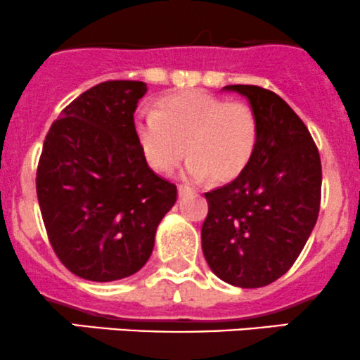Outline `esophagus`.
<instances>
[{"instance_id": "1", "label": "esophagus", "mask_w": 360, "mask_h": 360, "mask_svg": "<svg viewBox=\"0 0 360 360\" xmlns=\"http://www.w3.org/2000/svg\"><path fill=\"white\" fill-rule=\"evenodd\" d=\"M177 193H179V196H186V195H190V193H193V188L188 186V184H179Z\"/></svg>"}]
</instances>
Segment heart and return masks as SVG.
Wrapping results in <instances>:
<instances>
[{"label": "heart", "instance_id": "heart-1", "mask_svg": "<svg viewBox=\"0 0 360 360\" xmlns=\"http://www.w3.org/2000/svg\"><path fill=\"white\" fill-rule=\"evenodd\" d=\"M134 129L146 160L170 172L188 151L184 176L215 181L236 177L248 165L259 138L255 112L202 89L162 98L157 112L138 113Z\"/></svg>", "mask_w": 360, "mask_h": 360}]
</instances>
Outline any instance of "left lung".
Returning a JSON list of instances; mask_svg holds the SVG:
<instances>
[{
	"label": "left lung",
	"instance_id": "obj_1",
	"mask_svg": "<svg viewBox=\"0 0 360 360\" xmlns=\"http://www.w3.org/2000/svg\"><path fill=\"white\" fill-rule=\"evenodd\" d=\"M259 124L248 165L229 184L205 193L209 215L202 248L219 279L260 288L293 266L316 226L321 203V158L305 124L278 94L234 84Z\"/></svg>",
	"mask_w": 360,
	"mask_h": 360
}]
</instances>
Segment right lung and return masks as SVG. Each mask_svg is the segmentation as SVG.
Wrapping results in <instances>:
<instances>
[{
	"instance_id": "1",
	"label": "right lung",
	"mask_w": 360,
	"mask_h": 360,
	"mask_svg": "<svg viewBox=\"0 0 360 360\" xmlns=\"http://www.w3.org/2000/svg\"><path fill=\"white\" fill-rule=\"evenodd\" d=\"M141 81H107L75 98L50 127L36 191L58 259L107 283L148 262L177 188L150 169L134 129Z\"/></svg>"
}]
</instances>
